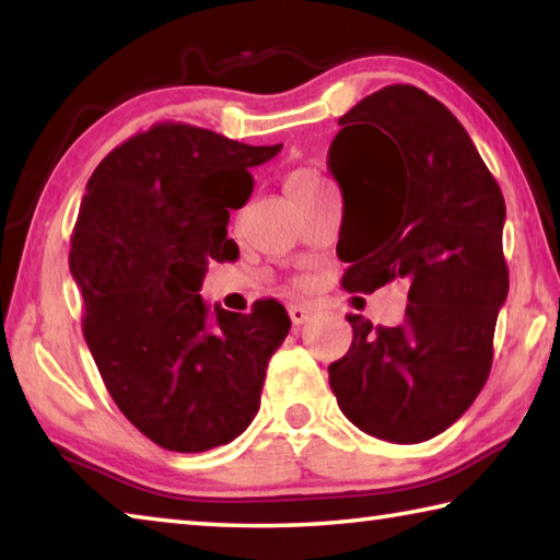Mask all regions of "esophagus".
Returning <instances> with one entry per match:
<instances>
[{
	"instance_id": "34e87169",
	"label": "esophagus",
	"mask_w": 560,
	"mask_h": 560,
	"mask_svg": "<svg viewBox=\"0 0 560 560\" xmlns=\"http://www.w3.org/2000/svg\"><path fill=\"white\" fill-rule=\"evenodd\" d=\"M289 316L293 326H303L311 318V308L301 306V303H293V306H289Z\"/></svg>"
}]
</instances>
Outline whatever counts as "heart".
Wrapping results in <instances>:
<instances>
[{
  "label": "heart",
  "mask_w": 560,
  "mask_h": 560,
  "mask_svg": "<svg viewBox=\"0 0 560 560\" xmlns=\"http://www.w3.org/2000/svg\"><path fill=\"white\" fill-rule=\"evenodd\" d=\"M320 177L316 173H311V170H293V173L287 177V189L293 187H320Z\"/></svg>",
  "instance_id": "1"
}]
</instances>
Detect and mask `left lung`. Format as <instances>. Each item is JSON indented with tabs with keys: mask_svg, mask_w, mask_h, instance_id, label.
Segmentation results:
<instances>
[{
	"mask_svg": "<svg viewBox=\"0 0 560 560\" xmlns=\"http://www.w3.org/2000/svg\"><path fill=\"white\" fill-rule=\"evenodd\" d=\"M328 170L343 192L346 291L407 283L405 320L348 316L353 343L328 365L338 407L395 444L432 440L485 387L499 308L506 205L462 122L415 86H385L338 120Z\"/></svg>",
	"mask_w": 560,
	"mask_h": 560,
	"instance_id": "left-lung-1",
	"label": "left lung"
}]
</instances>
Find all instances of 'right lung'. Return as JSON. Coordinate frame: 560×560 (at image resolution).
<instances>
[{"label": "right lung", "mask_w": 560, "mask_h": 560, "mask_svg": "<svg viewBox=\"0 0 560 560\" xmlns=\"http://www.w3.org/2000/svg\"><path fill=\"white\" fill-rule=\"evenodd\" d=\"M281 145L158 122L101 160L71 234L83 336L120 412L170 452L232 442L259 412L269 358L289 336L279 301L232 314L202 301L210 259H234L230 210Z\"/></svg>", "instance_id": "right-lung-1"}]
</instances>
